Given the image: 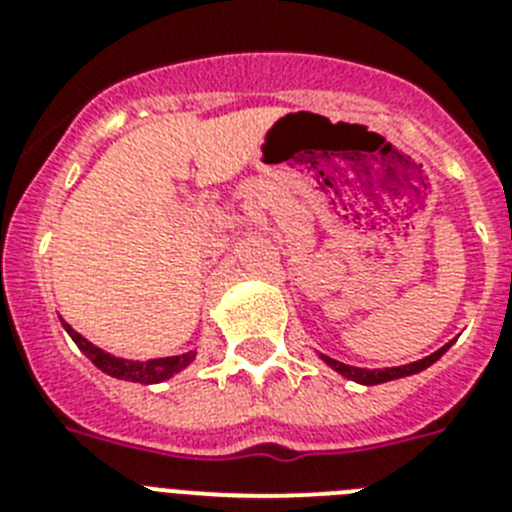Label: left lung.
Returning <instances> with one entry per match:
<instances>
[{"mask_svg": "<svg viewBox=\"0 0 512 512\" xmlns=\"http://www.w3.org/2000/svg\"><path fill=\"white\" fill-rule=\"evenodd\" d=\"M451 343H446L443 348H438L436 354L425 356V359L420 361H413V364H405V366H392V369H359V366H348V364H341V361L336 359H328V356H323V361L328 366H333L338 374H343L346 379H354V382L359 384H382V382H392V379H400V377H410V374H418L423 372V369H428L431 364H436L438 359H441L446 351H449Z\"/></svg>", "mask_w": 512, "mask_h": 512, "instance_id": "obj_1", "label": "left lung"}]
</instances>
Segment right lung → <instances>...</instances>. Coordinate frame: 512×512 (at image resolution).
Returning <instances> with one entry per match:
<instances>
[{
	"label": "right lung",
	"mask_w": 512,
	"mask_h": 512,
	"mask_svg": "<svg viewBox=\"0 0 512 512\" xmlns=\"http://www.w3.org/2000/svg\"><path fill=\"white\" fill-rule=\"evenodd\" d=\"M66 333L74 338L76 346L89 356L97 369H102L104 374H110L115 379H125V382H140V384H156L164 382V379H171L174 374H179L184 366H189L194 361V351H187V354L179 356H166V359H151V361H130L120 359V356H112L102 348H97L94 343H89L87 338L79 336L69 323H63Z\"/></svg>",
	"instance_id": "obj_1"
}]
</instances>
